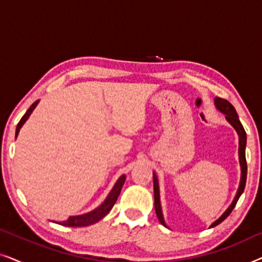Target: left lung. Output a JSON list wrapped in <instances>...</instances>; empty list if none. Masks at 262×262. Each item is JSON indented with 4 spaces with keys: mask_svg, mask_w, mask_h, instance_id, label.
Instances as JSON below:
<instances>
[{
    "mask_svg": "<svg viewBox=\"0 0 262 262\" xmlns=\"http://www.w3.org/2000/svg\"><path fill=\"white\" fill-rule=\"evenodd\" d=\"M214 105H216L217 110H220L222 113L225 114V119H227L232 127L235 128L236 132L238 135V157H239V164H241V181H239V186L237 189V193H236V196L232 200L231 205L225 210V212L222 214V216L218 218L217 221H214L212 224H211L210 228H213L222 223L225 218H227L229 214L231 213V211L234 210V207L237 203V200L241 194L245 191L246 186V180H247V162H246V144H247V135L245 128H243L241 121L238 119L237 113H236V110L234 106L231 105L228 100L216 98L214 99ZM154 178V196H155V211L157 214V218H159L160 223L167 227L166 223H164L163 214H162V209H161V202H160V188H159V180H157V177L155 173H152Z\"/></svg>",
    "mask_w": 262,
    "mask_h": 262,
    "instance_id": "left-lung-1",
    "label": "left lung"
}]
</instances>
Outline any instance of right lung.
I'll list each match as a JSON object with an SVG mask.
<instances>
[{
	"label": "right lung",
	"instance_id": "right-lung-1",
	"mask_svg": "<svg viewBox=\"0 0 262 262\" xmlns=\"http://www.w3.org/2000/svg\"><path fill=\"white\" fill-rule=\"evenodd\" d=\"M38 102L39 101H35L34 103H32V106L27 110V112L25 113L24 117L20 119L19 124H17V126H16L15 137L19 135L21 126H23V125L25 124V121L28 119V117L31 116V113L33 112V110L35 108V106L38 105ZM124 182H125V175H121V177L118 179L116 185H114L112 191L110 192L108 195H107L105 202H103L99 207H96L95 210H93L88 213L80 214V216H71L68 218L67 221L59 222V224L66 225V227H88V225H92V224L96 223V222H99L100 220H102V218L105 217L111 210H112L113 205L116 204L118 196H119L120 192H121V188H123Z\"/></svg>",
	"mask_w": 262,
	"mask_h": 262
}]
</instances>
